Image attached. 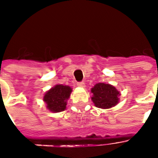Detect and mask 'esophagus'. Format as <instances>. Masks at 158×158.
Returning a JSON list of instances; mask_svg holds the SVG:
<instances>
[{"instance_id":"1","label":"esophagus","mask_w":158,"mask_h":158,"mask_svg":"<svg viewBox=\"0 0 158 158\" xmlns=\"http://www.w3.org/2000/svg\"><path fill=\"white\" fill-rule=\"evenodd\" d=\"M77 85H78V86H79V87H80V88L85 87V84H84V82H79V83L77 84Z\"/></svg>"}]
</instances>
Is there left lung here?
Masks as SVG:
<instances>
[{
  "mask_svg": "<svg viewBox=\"0 0 158 158\" xmlns=\"http://www.w3.org/2000/svg\"><path fill=\"white\" fill-rule=\"evenodd\" d=\"M93 94L91 99L97 108L108 109L116 106L119 103L120 92L109 84L98 83L91 89Z\"/></svg>",
  "mask_w": 158,
  "mask_h": 158,
  "instance_id": "1",
  "label": "left lung"
}]
</instances>
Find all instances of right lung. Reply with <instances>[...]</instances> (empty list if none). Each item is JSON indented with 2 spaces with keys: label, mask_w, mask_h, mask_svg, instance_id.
Returning a JSON list of instances; mask_svg holds the SVG:
<instances>
[{
  "label": "right lung",
  "mask_w": 158,
  "mask_h": 158,
  "mask_svg": "<svg viewBox=\"0 0 158 158\" xmlns=\"http://www.w3.org/2000/svg\"><path fill=\"white\" fill-rule=\"evenodd\" d=\"M72 88L68 85L56 84L45 92L43 98L46 108L53 113H60L66 109L67 101L70 97Z\"/></svg>",
  "instance_id": "add662e5"
}]
</instances>
